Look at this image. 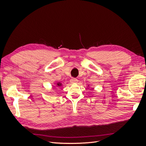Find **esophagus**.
Returning a JSON list of instances; mask_svg holds the SVG:
<instances>
[{"instance_id":"esophagus-1","label":"esophagus","mask_w":146,"mask_h":146,"mask_svg":"<svg viewBox=\"0 0 146 146\" xmlns=\"http://www.w3.org/2000/svg\"><path fill=\"white\" fill-rule=\"evenodd\" d=\"M77 82H78V80L76 78H72L71 79H70V82H71L72 83H77Z\"/></svg>"}]
</instances>
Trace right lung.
Listing matches in <instances>:
<instances>
[{"label": "right lung", "mask_w": 146, "mask_h": 146, "mask_svg": "<svg viewBox=\"0 0 146 146\" xmlns=\"http://www.w3.org/2000/svg\"><path fill=\"white\" fill-rule=\"evenodd\" d=\"M56 85L58 86H61V83H60V82L57 83H56Z\"/></svg>", "instance_id": "1"}]
</instances>
